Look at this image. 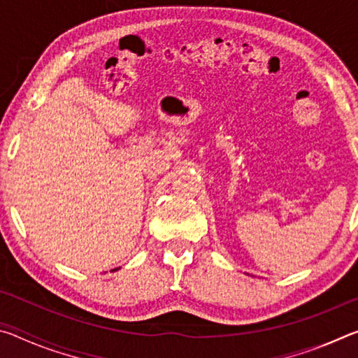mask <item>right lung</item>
Wrapping results in <instances>:
<instances>
[{
	"label": "right lung",
	"mask_w": 358,
	"mask_h": 358,
	"mask_svg": "<svg viewBox=\"0 0 358 358\" xmlns=\"http://www.w3.org/2000/svg\"><path fill=\"white\" fill-rule=\"evenodd\" d=\"M115 270H118V268H115ZM115 270H112V271H115Z\"/></svg>",
	"instance_id": "right-lung-1"
}]
</instances>
